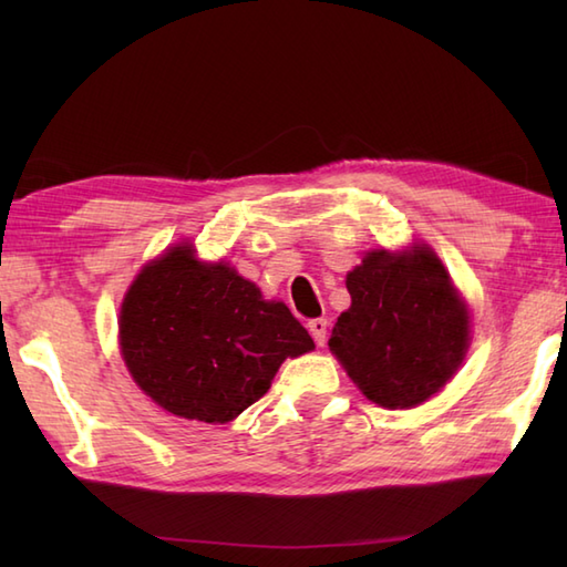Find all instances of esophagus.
<instances>
[{
	"mask_svg": "<svg viewBox=\"0 0 567 567\" xmlns=\"http://www.w3.org/2000/svg\"><path fill=\"white\" fill-rule=\"evenodd\" d=\"M327 327H329L327 319H311L309 321V331H311V336H315L317 346L327 343Z\"/></svg>",
	"mask_w": 567,
	"mask_h": 567,
	"instance_id": "34e87169",
	"label": "esophagus"
}]
</instances>
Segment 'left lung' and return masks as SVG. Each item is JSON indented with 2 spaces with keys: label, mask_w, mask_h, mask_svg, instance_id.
<instances>
[{
  "label": "left lung",
  "mask_w": 567,
  "mask_h": 567,
  "mask_svg": "<svg viewBox=\"0 0 567 567\" xmlns=\"http://www.w3.org/2000/svg\"><path fill=\"white\" fill-rule=\"evenodd\" d=\"M346 287L351 307L329 348L370 402L412 409L455 375L467 353L470 311L429 246L370 250Z\"/></svg>",
  "instance_id": "obj_1"
}]
</instances>
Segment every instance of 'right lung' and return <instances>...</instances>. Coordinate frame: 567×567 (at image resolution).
<instances>
[{
    "label": "right lung",
    "mask_w": 567,
    "mask_h": 567,
    "mask_svg": "<svg viewBox=\"0 0 567 567\" xmlns=\"http://www.w3.org/2000/svg\"><path fill=\"white\" fill-rule=\"evenodd\" d=\"M118 341L138 388L165 412L226 424L270 390L285 358L315 341L282 302H268L226 262L177 244L138 272Z\"/></svg>",
    "instance_id": "add662e5"
}]
</instances>
